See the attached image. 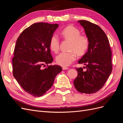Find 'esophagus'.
I'll return each instance as SVG.
<instances>
[{
	"instance_id": "esophagus-1",
	"label": "esophagus",
	"mask_w": 123,
	"mask_h": 123,
	"mask_svg": "<svg viewBox=\"0 0 123 123\" xmlns=\"http://www.w3.org/2000/svg\"><path fill=\"white\" fill-rule=\"evenodd\" d=\"M62 70H68V69H69L68 67H65V66H62Z\"/></svg>"
}]
</instances>
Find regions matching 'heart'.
Wrapping results in <instances>:
<instances>
[{
    "instance_id": "b5f03b06",
    "label": "heart",
    "mask_w": 123,
    "mask_h": 123,
    "mask_svg": "<svg viewBox=\"0 0 123 123\" xmlns=\"http://www.w3.org/2000/svg\"><path fill=\"white\" fill-rule=\"evenodd\" d=\"M79 29L70 25L65 28L61 32V36L63 38L70 41L69 52H62L56 57V62L57 64L62 66H69L75 60V52L79 55L85 54L89 47V42L87 37L80 35ZM51 51L57 53L59 50V40L56 35H54L50 39L49 43Z\"/></svg>"
}]
</instances>
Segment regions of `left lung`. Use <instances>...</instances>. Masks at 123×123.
<instances>
[{"mask_svg": "<svg viewBox=\"0 0 123 123\" xmlns=\"http://www.w3.org/2000/svg\"><path fill=\"white\" fill-rule=\"evenodd\" d=\"M78 23L84 28L89 44L87 52L78 62L86 70L76 68L78 75L73 83L79 92L94 93L103 87L112 71V53L105 33L99 26L86 20Z\"/></svg>", "mask_w": 123, "mask_h": 123, "instance_id": "left-lung-1", "label": "left lung"}]
</instances>
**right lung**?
<instances>
[{"label":"right lung","mask_w":123,"mask_h":123,"mask_svg":"<svg viewBox=\"0 0 123 123\" xmlns=\"http://www.w3.org/2000/svg\"><path fill=\"white\" fill-rule=\"evenodd\" d=\"M58 24L37 23L24 30L18 37L12 59L13 74L24 90L34 96H42L53 85L61 66H48L53 62L50 40ZM47 64L48 67L43 69Z\"/></svg>","instance_id":"add662e5"}]
</instances>
